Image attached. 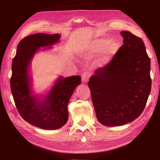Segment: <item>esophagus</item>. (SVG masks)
Instances as JSON below:
<instances>
[{"label": "esophagus", "mask_w": 160, "mask_h": 160, "mask_svg": "<svg viewBox=\"0 0 160 160\" xmlns=\"http://www.w3.org/2000/svg\"><path fill=\"white\" fill-rule=\"evenodd\" d=\"M89 77H90V75H89V74L88 72H83V73L82 74V76H81L82 82H84V83H86V82L88 80V79H89Z\"/></svg>", "instance_id": "34e87169"}]
</instances>
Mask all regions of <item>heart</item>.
Instances as JSON below:
<instances>
[{
    "instance_id": "b5f03b06",
    "label": "heart",
    "mask_w": 160,
    "mask_h": 160,
    "mask_svg": "<svg viewBox=\"0 0 160 160\" xmlns=\"http://www.w3.org/2000/svg\"><path fill=\"white\" fill-rule=\"evenodd\" d=\"M118 48V45L113 41H109L106 39H98L88 47L86 55L89 56H93L103 49L101 55L95 62V65L100 67L104 66L110 61L112 57L117 52Z\"/></svg>"
}]
</instances>
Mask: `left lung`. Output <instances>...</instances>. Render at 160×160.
Instances as JSON below:
<instances>
[{"label": "left lung", "mask_w": 160, "mask_h": 160, "mask_svg": "<svg viewBox=\"0 0 160 160\" xmlns=\"http://www.w3.org/2000/svg\"><path fill=\"white\" fill-rule=\"evenodd\" d=\"M121 34L123 45L88 82L97 118L107 127L136 119L146 106L152 85L150 59L143 41L128 31Z\"/></svg>", "instance_id": "8db88e82"}]
</instances>
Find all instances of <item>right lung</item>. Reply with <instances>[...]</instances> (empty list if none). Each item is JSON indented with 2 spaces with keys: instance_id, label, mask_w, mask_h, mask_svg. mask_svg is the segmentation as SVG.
Wrapping results in <instances>:
<instances>
[{
  "instance_id": "add662e5",
  "label": "right lung",
  "mask_w": 160,
  "mask_h": 160,
  "mask_svg": "<svg viewBox=\"0 0 160 160\" xmlns=\"http://www.w3.org/2000/svg\"><path fill=\"white\" fill-rule=\"evenodd\" d=\"M59 33H38L23 38L13 59L10 86L17 109L27 122L45 130L60 128L68 120L67 105L73 92L81 83L80 76L60 77L45 98L32 94L29 65L41 47L56 43Z\"/></svg>"
}]
</instances>
